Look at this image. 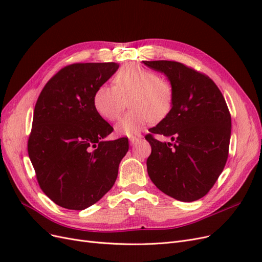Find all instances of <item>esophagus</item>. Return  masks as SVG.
<instances>
[{"mask_svg": "<svg viewBox=\"0 0 262 262\" xmlns=\"http://www.w3.org/2000/svg\"><path fill=\"white\" fill-rule=\"evenodd\" d=\"M141 140V136L139 137V138H136V137H131L130 139H129V141H130V144L131 145H136L138 142Z\"/></svg>", "mask_w": 262, "mask_h": 262, "instance_id": "34e87169", "label": "esophagus"}]
</instances>
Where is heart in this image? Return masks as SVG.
<instances>
[{
    "label": "heart",
    "instance_id": "b5f03b06",
    "mask_svg": "<svg viewBox=\"0 0 262 262\" xmlns=\"http://www.w3.org/2000/svg\"><path fill=\"white\" fill-rule=\"evenodd\" d=\"M131 100V113L119 121L115 130L120 137H134L150 121H161L172 108L171 84L154 71L138 64L123 67L114 77V87L102 85L96 90L93 104L97 114L107 121L121 116Z\"/></svg>",
    "mask_w": 262,
    "mask_h": 262
}]
</instances>
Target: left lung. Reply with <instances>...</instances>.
<instances>
[{"mask_svg": "<svg viewBox=\"0 0 262 262\" xmlns=\"http://www.w3.org/2000/svg\"><path fill=\"white\" fill-rule=\"evenodd\" d=\"M143 63L163 73L173 90L170 113L149 129L170 138L173 144L152 134L145 137L152 147L146 161L148 176L165 194L195 201L210 191L227 161L232 120L226 101L210 77L182 63Z\"/></svg>", "mask_w": 262, "mask_h": 262, "instance_id": "left-lung-1", "label": "left lung"}]
</instances>
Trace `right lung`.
<instances>
[{"instance_id": "add662e5", "label": "right lung", "mask_w": 262, "mask_h": 262, "mask_svg": "<svg viewBox=\"0 0 262 262\" xmlns=\"http://www.w3.org/2000/svg\"><path fill=\"white\" fill-rule=\"evenodd\" d=\"M119 64L75 63L46 84L34 110L28 155L42 191L60 207L85 210L115 185L129 141L105 139L113 126L95 110L94 94Z\"/></svg>"}]
</instances>
